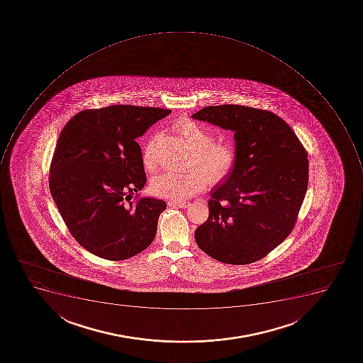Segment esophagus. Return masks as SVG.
I'll return each instance as SVG.
<instances>
[{
	"label": "esophagus",
	"instance_id": "esophagus-1",
	"mask_svg": "<svg viewBox=\"0 0 363 363\" xmlns=\"http://www.w3.org/2000/svg\"><path fill=\"white\" fill-rule=\"evenodd\" d=\"M189 204H191L189 202H172V201L168 202V206H172V208H189Z\"/></svg>",
	"mask_w": 363,
	"mask_h": 363
}]
</instances>
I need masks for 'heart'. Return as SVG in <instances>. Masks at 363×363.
Listing matches in <instances>:
<instances>
[{"label": "heart", "instance_id": "b5f03b06", "mask_svg": "<svg viewBox=\"0 0 363 363\" xmlns=\"http://www.w3.org/2000/svg\"><path fill=\"white\" fill-rule=\"evenodd\" d=\"M174 128L195 149L191 166L200 168L185 174L163 172L152 179L150 189L155 196L172 202H183L204 191L210 180L217 184L228 177L236 166L237 152L235 146L228 142H212V133L189 118L178 119ZM155 142L157 138H151L142 153L144 168L149 172L157 169Z\"/></svg>", "mask_w": 363, "mask_h": 363}]
</instances>
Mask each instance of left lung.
Wrapping results in <instances>:
<instances>
[{
	"label": "left lung",
	"mask_w": 363,
	"mask_h": 363,
	"mask_svg": "<svg viewBox=\"0 0 363 363\" xmlns=\"http://www.w3.org/2000/svg\"><path fill=\"white\" fill-rule=\"evenodd\" d=\"M235 132L237 162L214 186L208 217L195 230L203 252L228 264L260 260L294 228L306 197L308 153L277 114L250 106H206L193 114Z\"/></svg>",
	"instance_id": "obj_1"
}]
</instances>
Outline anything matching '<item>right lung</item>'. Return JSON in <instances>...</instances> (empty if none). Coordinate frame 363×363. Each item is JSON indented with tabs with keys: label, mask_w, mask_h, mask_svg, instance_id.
I'll return each mask as SVG.
<instances>
[{
	"label": "right lung",
	"mask_w": 363,
	"mask_h": 363,
	"mask_svg": "<svg viewBox=\"0 0 363 363\" xmlns=\"http://www.w3.org/2000/svg\"><path fill=\"white\" fill-rule=\"evenodd\" d=\"M170 110L135 106L89 108L63 127L49 186L63 221L84 249L126 260L149 247L164 201L133 197L146 183L140 138Z\"/></svg>",
	"instance_id": "add662e5"
}]
</instances>
